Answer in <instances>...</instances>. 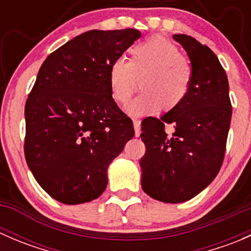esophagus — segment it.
Instances as JSON below:
<instances>
[{
	"mask_svg": "<svg viewBox=\"0 0 251 251\" xmlns=\"http://www.w3.org/2000/svg\"><path fill=\"white\" fill-rule=\"evenodd\" d=\"M133 127H135L136 137H138L141 133V121L138 119H133Z\"/></svg>",
	"mask_w": 251,
	"mask_h": 251,
	"instance_id": "1",
	"label": "esophagus"
}]
</instances>
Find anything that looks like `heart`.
Wrapping results in <instances>:
<instances>
[{
  "label": "heart",
  "instance_id": "obj_1",
  "mask_svg": "<svg viewBox=\"0 0 251 251\" xmlns=\"http://www.w3.org/2000/svg\"><path fill=\"white\" fill-rule=\"evenodd\" d=\"M130 60L115 58L109 64L110 96L118 104H126L137 87L138 96L127 107V113L140 116L149 111H169L178 107L191 88L192 67L178 47L161 36L138 42L130 50Z\"/></svg>",
  "mask_w": 251,
  "mask_h": 251
}]
</instances>
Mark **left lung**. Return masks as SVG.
Wrapping results in <instances>:
<instances>
[{"mask_svg": "<svg viewBox=\"0 0 251 251\" xmlns=\"http://www.w3.org/2000/svg\"><path fill=\"white\" fill-rule=\"evenodd\" d=\"M191 60V88L183 102L160 118L142 121L146 154L140 160L143 191L164 203H182L206 188L221 169L232 105L226 72L209 47L174 35ZM173 125V135L165 132Z\"/></svg>", "mask_w": 251, "mask_h": 251, "instance_id": "left-lung-1", "label": "left lung"}]
</instances>
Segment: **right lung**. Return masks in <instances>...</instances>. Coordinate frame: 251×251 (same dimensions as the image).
I'll list each match as a JSON object with an SVG mask.
<instances>
[{
    "mask_svg": "<svg viewBox=\"0 0 251 251\" xmlns=\"http://www.w3.org/2000/svg\"><path fill=\"white\" fill-rule=\"evenodd\" d=\"M140 37L136 29L86 31L40 68L25 104L24 153L37 183L60 203L97 199L108 166L135 136L111 98L108 72Z\"/></svg>",
    "mask_w": 251,
    "mask_h": 251,
    "instance_id": "add662e5",
    "label": "right lung"
}]
</instances>
